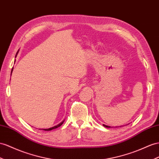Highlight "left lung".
Listing matches in <instances>:
<instances>
[{"mask_svg":"<svg viewBox=\"0 0 159 159\" xmlns=\"http://www.w3.org/2000/svg\"><path fill=\"white\" fill-rule=\"evenodd\" d=\"M103 126H105V127H106V128H111V126H108V125H103ZM121 127V126H120ZM116 128H117V127H116Z\"/></svg>","mask_w":159,"mask_h":159,"instance_id":"left-lung-1","label":"left lung"}]
</instances>
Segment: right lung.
Returning <instances> with one entry per match:
<instances>
[{
  "label": "right lung",
  "instance_id": "1",
  "mask_svg": "<svg viewBox=\"0 0 159 159\" xmlns=\"http://www.w3.org/2000/svg\"><path fill=\"white\" fill-rule=\"evenodd\" d=\"M12 71H13V69H12V70H11V72H12ZM63 122L64 121H62V122H61L60 124H59L58 125H56V126H54V127H52V128H48V129H43V130H45V131H50V130H52V129H56V128H58V127H60V125H62V124H63Z\"/></svg>",
  "mask_w": 159,
  "mask_h": 159
}]
</instances>
